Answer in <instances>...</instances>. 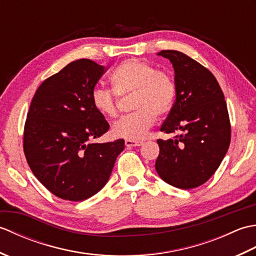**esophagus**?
<instances>
[{
  "mask_svg": "<svg viewBox=\"0 0 256 256\" xmlns=\"http://www.w3.org/2000/svg\"><path fill=\"white\" fill-rule=\"evenodd\" d=\"M125 145H126V148H136V146H140L143 145V142H140V140H125Z\"/></svg>",
  "mask_w": 256,
  "mask_h": 256,
  "instance_id": "obj_1",
  "label": "esophagus"
}]
</instances>
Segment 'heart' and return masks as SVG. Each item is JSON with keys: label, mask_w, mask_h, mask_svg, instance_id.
<instances>
[{"label": "heart", "mask_w": 256, "mask_h": 256, "mask_svg": "<svg viewBox=\"0 0 256 256\" xmlns=\"http://www.w3.org/2000/svg\"><path fill=\"white\" fill-rule=\"evenodd\" d=\"M110 81L118 96L132 92L134 112L114 123L112 133L116 138L140 140L148 135L156 121V116H164L172 108L176 86L167 74L157 72L150 64L128 59L113 70ZM94 110L104 118H114L118 113L116 94L104 88H96L91 96Z\"/></svg>", "instance_id": "heart-1"}]
</instances>
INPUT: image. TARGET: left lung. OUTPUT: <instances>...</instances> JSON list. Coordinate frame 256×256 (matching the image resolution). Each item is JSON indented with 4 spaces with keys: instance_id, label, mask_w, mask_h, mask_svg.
<instances>
[{
    "instance_id": "left-lung-1",
    "label": "left lung",
    "mask_w": 256,
    "mask_h": 256,
    "mask_svg": "<svg viewBox=\"0 0 256 256\" xmlns=\"http://www.w3.org/2000/svg\"><path fill=\"white\" fill-rule=\"evenodd\" d=\"M175 74L176 99L160 131L177 133L158 140L156 172L165 182L180 189L204 184L218 170L229 148L231 126L218 81L208 69L177 50H162Z\"/></svg>"
}]
</instances>
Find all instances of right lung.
Instances as JSON below:
<instances>
[{"mask_svg": "<svg viewBox=\"0 0 256 256\" xmlns=\"http://www.w3.org/2000/svg\"><path fill=\"white\" fill-rule=\"evenodd\" d=\"M106 67L90 59L68 64L35 92L24 128V153L35 177L57 197L82 201L106 186L124 140L91 143L110 125L91 96Z\"/></svg>", "mask_w": 256, "mask_h": 256, "instance_id": "1", "label": "right lung"}]
</instances>
